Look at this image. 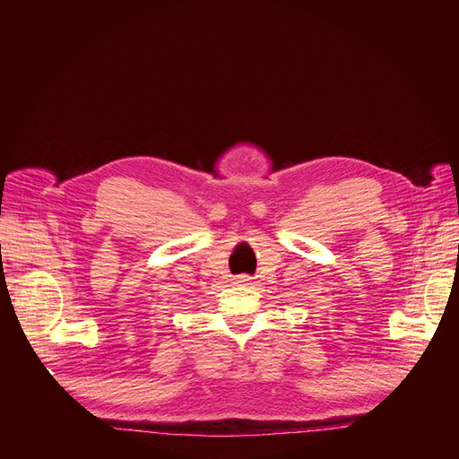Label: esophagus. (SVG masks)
I'll list each match as a JSON object with an SVG mask.
<instances>
[{"label":"esophagus","instance_id":"esophagus-1","mask_svg":"<svg viewBox=\"0 0 459 459\" xmlns=\"http://www.w3.org/2000/svg\"><path fill=\"white\" fill-rule=\"evenodd\" d=\"M233 281H235V285L247 287V285H253V277L251 275H238Z\"/></svg>","mask_w":459,"mask_h":459}]
</instances>
